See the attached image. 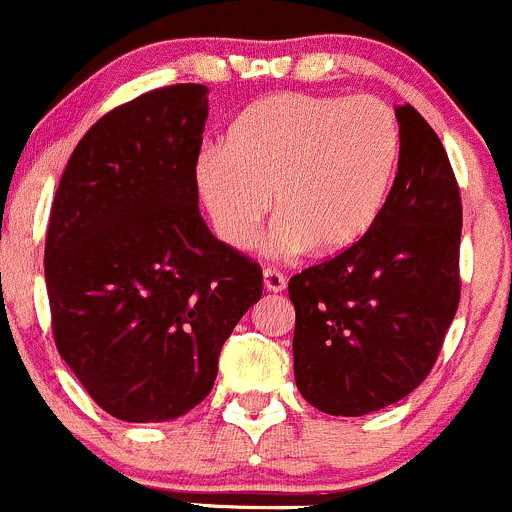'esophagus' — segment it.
<instances>
[{
  "label": "esophagus",
  "instance_id": "34e87169",
  "mask_svg": "<svg viewBox=\"0 0 512 512\" xmlns=\"http://www.w3.org/2000/svg\"><path fill=\"white\" fill-rule=\"evenodd\" d=\"M263 286H266V291H283L286 288V276H283L281 271H276V268H266L263 271Z\"/></svg>",
  "mask_w": 512,
  "mask_h": 512
}]
</instances>
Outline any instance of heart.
Returning <instances> with one entry per match:
<instances>
[{"mask_svg":"<svg viewBox=\"0 0 512 512\" xmlns=\"http://www.w3.org/2000/svg\"><path fill=\"white\" fill-rule=\"evenodd\" d=\"M401 131L371 96L286 91L258 99L231 124L224 151L196 161V186L231 249H251L271 214L273 254L338 256L358 244L386 206Z\"/></svg>","mask_w":512,"mask_h":512,"instance_id":"b5f03b06","label":"heart"}]
</instances>
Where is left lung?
<instances>
[{
    "mask_svg": "<svg viewBox=\"0 0 512 512\" xmlns=\"http://www.w3.org/2000/svg\"><path fill=\"white\" fill-rule=\"evenodd\" d=\"M396 116L398 174L373 229L288 281L296 386L328 416H366L421 386L458 311V181L428 121L411 104Z\"/></svg>",
    "mask_w": 512,
    "mask_h": 512,
    "instance_id": "left-lung-1",
    "label": "left lung"
}]
</instances>
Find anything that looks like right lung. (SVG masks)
<instances>
[{
    "mask_svg": "<svg viewBox=\"0 0 512 512\" xmlns=\"http://www.w3.org/2000/svg\"><path fill=\"white\" fill-rule=\"evenodd\" d=\"M204 84L151 89L69 156L44 244L52 333L109 416L164 423L211 393L221 346L261 298V266L199 211Z\"/></svg>",
    "mask_w": 512,
    "mask_h": 512,
    "instance_id": "right-lung-1",
    "label": "right lung"
}]
</instances>
